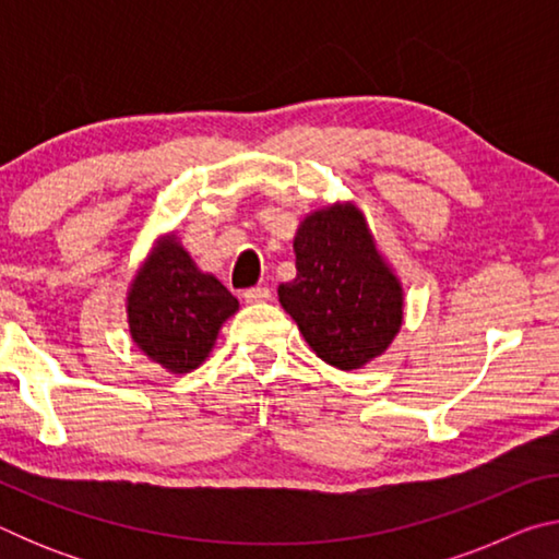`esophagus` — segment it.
Wrapping results in <instances>:
<instances>
[{"label":"esophagus","mask_w":559,"mask_h":559,"mask_svg":"<svg viewBox=\"0 0 559 559\" xmlns=\"http://www.w3.org/2000/svg\"><path fill=\"white\" fill-rule=\"evenodd\" d=\"M271 298V290L269 288H249L243 290V302H249V306H253V302H266Z\"/></svg>","instance_id":"34e87169"}]
</instances>
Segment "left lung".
Listing matches in <instances>:
<instances>
[{"label":"left lung","mask_w":559,"mask_h":559,"mask_svg":"<svg viewBox=\"0 0 559 559\" xmlns=\"http://www.w3.org/2000/svg\"><path fill=\"white\" fill-rule=\"evenodd\" d=\"M293 253L298 273L278 300L310 349L345 372L384 355L404 323V286L365 212L349 200L308 212Z\"/></svg>","instance_id":"obj_1"}]
</instances>
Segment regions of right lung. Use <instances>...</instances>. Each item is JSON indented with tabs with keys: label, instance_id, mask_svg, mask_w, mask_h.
Here are the masks:
<instances>
[{
	"label": "right lung",
	"instance_id": "add662e5",
	"mask_svg": "<svg viewBox=\"0 0 559 559\" xmlns=\"http://www.w3.org/2000/svg\"><path fill=\"white\" fill-rule=\"evenodd\" d=\"M236 310L239 300L197 266L177 231L157 236L126 293L132 343L169 374L197 370Z\"/></svg>",
	"mask_w": 559,
	"mask_h": 559
}]
</instances>
